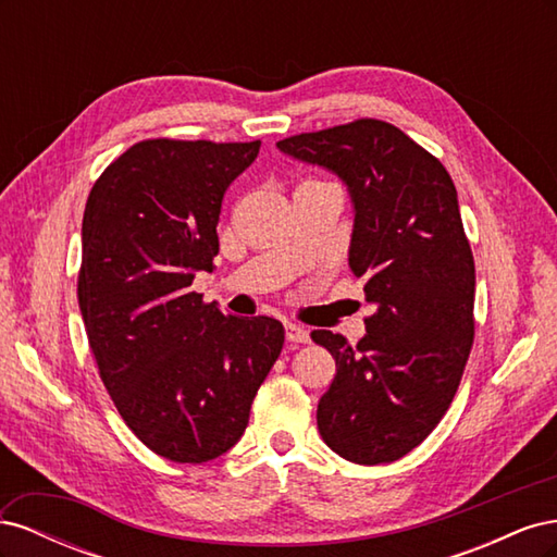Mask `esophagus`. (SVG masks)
Masks as SVG:
<instances>
[{"mask_svg":"<svg viewBox=\"0 0 557 557\" xmlns=\"http://www.w3.org/2000/svg\"><path fill=\"white\" fill-rule=\"evenodd\" d=\"M285 339L293 342V344H309L311 336L305 327H299L295 323H285Z\"/></svg>","mask_w":557,"mask_h":557,"instance_id":"esophagus-1","label":"esophagus"}]
</instances>
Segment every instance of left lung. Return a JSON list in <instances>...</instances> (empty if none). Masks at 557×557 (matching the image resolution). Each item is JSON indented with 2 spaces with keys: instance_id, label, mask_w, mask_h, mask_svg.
I'll use <instances>...</instances> for the list:
<instances>
[{
  "instance_id": "left-lung-1",
  "label": "left lung",
  "mask_w": 557,
  "mask_h": 557,
  "mask_svg": "<svg viewBox=\"0 0 557 557\" xmlns=\"http://www.w3.org/2000/svg\"><path fill=\"white\" fill-rule=\"evenodd\" d=\"M334 172L350 190L352 276L376 311L350 346L313 330L336 374L318 432L358 465L399 460L440 425L474 344V256L446 166L399 127L358 117L276 144Z\"/></svg>"
}]
</instances>
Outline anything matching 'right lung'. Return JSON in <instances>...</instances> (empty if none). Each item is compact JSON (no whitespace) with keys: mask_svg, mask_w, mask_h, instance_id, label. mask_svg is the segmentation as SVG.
Here are the masks:
<instances>
[{"mask_svg":"<svg viewBox=\"0 0 557 557\" xmlns=\"http://www.w3.org/2000/svg\"><path fill=\"white\" fill-rule=\"evenodd\" d=\"M260 141L144 139L92 185L78 307L99 379L125 425L172 462L242 440L283 348L274 318L225 315L190 290L218 256L223 197Z\"/></svg>","mask_w":557,"mask_h":557,"instance_id":"add662e5","label":"right lung"}]
</instances>
